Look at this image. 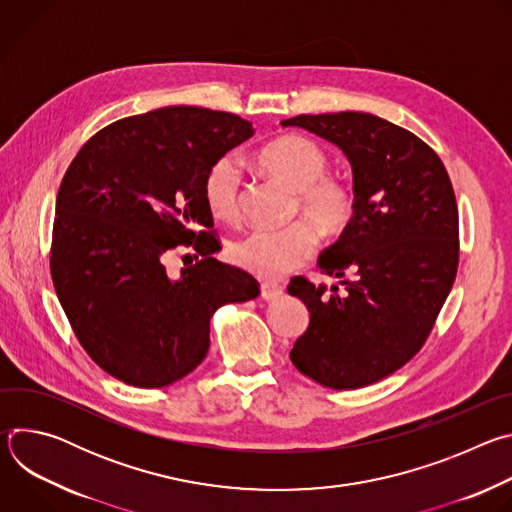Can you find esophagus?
Masks as SVG:
<instances>
[{"mask_svg":"<svg viewBox=\"0 0 512 512\" xmlns=\"http://www.w3.org/2000/svg\"><path fill=\"white\" fill-rule=\"evenodd\" d=\"M283 294V287L279 283H261V298L271 302V300H277L279 296Z\"/></svg>","mask_w":512,"mask_h":512,"instance_id":"1","label":"esophagus"}]
</instances>
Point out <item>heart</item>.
<instances>
[{
    "label": "heart",
    "instance_id": "b5f03b06",
    "mask_svg": "<svg viewBox=\"0 0 512 512\" xmlns=\"http://www.w3.org/2000/svg\"><path fill=\"white\" fill-rule=\"evenodd\" d=\"M257 160L265 172L296 190V216L310 218L328 237H340L350 229L358 212L356 186L346 176L326 174L330 158L320 143L287 133L269 141ZM202 192L214 218L225 223L239 221L243 174L235 156L225 154L208 166ZM311 224L302 218L283 229H255L233 241L229 257L257 277H283L314 255L318 231Z\"/></svg>",
    "mask_w": 512,
    "mask_h": 512
}]
</instances>
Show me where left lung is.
Wrapping results in <instances>:
<instances>
[{
	"instance_id": "left-lung-1",
	"label": "left lung",
	"mask_w": 512,
	"mask_h": 512,
	"mask_svg": "<svg viewBox=\"0 0 512 512\" xmlns=\"http://www.w3.org/2000/svg\"><path fill=\"white\" fill-rule=\"evenodd\" d=\"M352 164L354 223L320 255L338 285L298 275L287 291L310 312L289 352L296 369L330 389L373 385L409 362L433 330L460 261V223L444 162L415 133L371 113L298 115Z\"/></svg>"
}]
</instances>
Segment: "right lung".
I'll list each match as a JSON object with an SVG mask.
<instances>
[{"label":"right lung","mask_w":512,"mask_h":512,"mask_svg":"<svg viewBox=\"0 0 512 512\" xmlns=\"http://www.w3.org/2000/svg\"><path fill=\"white\" fill-rule=\"evenodd\" d=\"M253 135L239 115L162 107L97 131L56 196L50 273L85 352L111 377L168 387L204 360L212 314L259 296L221 249L202 182L208 166ZM194 250L178 278L167 255ZM186 265V263H184Z\"/></svg>","instance_id":"right-lung-1"}]
</instances>
